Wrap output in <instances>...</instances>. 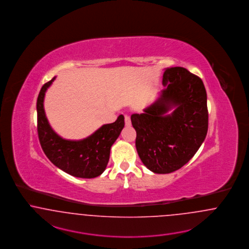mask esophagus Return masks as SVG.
<instances>
[{
    "label": "esophagus",
    "instance_id": "obj_1",
    "mask_svg": "<svg viewBox=\"0 0 249 249\" xmlns=\"http://www.w3.org/2000/svg\"><path fill=\"white\" fill-rule=\"evenodd\" d=\"M124 124L126 126H130L131 125V120L128 115H124Z\"/></svg>",
    "mask_w": 249,
    "mask_h": 249
}]
</instances>
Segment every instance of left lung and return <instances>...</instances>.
Instances as JSON below:
<instances>
[{
    "instance_id": "left-lung-1",
    "label": "left lung",
    "mask_w": 249,
    "mask_h": 249,
    "mask_svg": "<svg viewBox=\"0 0 249 249\" xmlns=\"http://www.w3.org/2000/svg\"><path fill=\"white\" fill-rule=\"evenodd\" d=\"M162 85L167 87L152 105L131 115L139 156L156 174L181 168L199 150L208 129L206 88L198 76L182 67L167 68Z\"/></svg>"
}]
</instances>
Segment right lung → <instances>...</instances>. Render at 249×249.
<instances>
[{"instance_id": "right-lung-1", "label": "right lung", "mask_w": 249, "mask_h": 249, "mask_svg": "<svg viewBox=\"0 0 249 249\" xmlns=\"http://www.w3.org/2000/svg\"><path fill=\"white\" fill-rule=\"evenodd\" d=\"M54 79L55 77L43 85L37 98V131L43 152L66 173L82 178L98 177L106 169L110 147L124 126V117L121 114L114 123L103 124L87 139H62L50 126L43 108L45 92Z\"/></svg>"}]
</instances>
